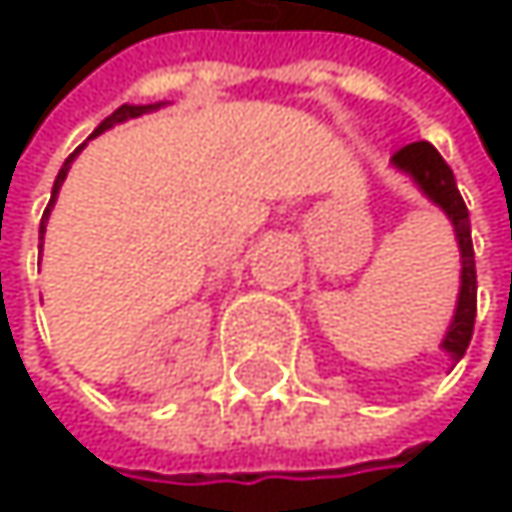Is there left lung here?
<instances>
[{
	"instance_id": "obj_1",
	"label": "left lung",
	"mask_w": 512,
	"mask_h": 512,
	"mask_svg": "<svg viewBox=\"0 0 512 512\" xmlns=\"http://www.w3.org/2000/svg\"><path fill=\"white\" fill-rule=\"evenodd\" d=\"M393 165L399 171H405L408 178L421 187V193L430 202H436L448 214V221L455 224V236H458V248H461V294H458L455 319H451L445 338H442V350L458 362L470 347L473 322H476V261H473V239H470V214L458 193L455 174H451L448 162L436 153L433 144L418 141V144H408V147L396 150Z\"/></svg>"
}]
</instances>
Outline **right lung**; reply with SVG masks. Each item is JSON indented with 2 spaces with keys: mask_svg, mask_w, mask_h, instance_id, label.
<instances>
[{
  "mask_svg": "<svg viewBox=\"0 0 512 512\" xmlns=\"http://www.w3.org/2000/svg\"><path fill=\"white\" fill-rule=\"evenodd\" d=\"M162 104H144V107H134V104H122L113 116H107L101 125L94 128V134L91 137H97V134H104L107 128H113V125H119V122H125V119H137V116H144V113H153V110H159ZM88 137V141H91ZM85 147V144H82ZM82 147H76L70 156H67V162H64V168L57 171V181H54V190H51V202H48V208H45V214H42V224H39V233H45V224H48V214H51V208H54V199H57V193H61V184H64V178H67V171H70V165H73V159L82 153Z\"/></svg>",
  "mask_w": 512,
  "mask_h": 512,
  "instance_id": "right-lung-1",
  "label": "right lung"
}]
</instances>
